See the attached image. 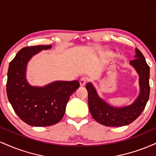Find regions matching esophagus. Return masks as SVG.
<instances>
[{"label": "esophagus", "instance_id": "34e87169", "mask_svg": "<svg viewBox=\"0 0 156 156\" xmlns=\"http://www.w3.org/2000/svg\"><path fill=\"white\" fill-rule=\"evenodd\" d=\"M87 81H88V78H86V77H82V78H80V80H79L80 85L81 86V87H83V86H85Z\"/></svg>", "mask_w": 156, "mask_h": 156}]
</instances>
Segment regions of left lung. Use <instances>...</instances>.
<instances>
[{"mask_svg":"<svg viewBox=\"0 0 156 156\" xmlns=\"http://www.w3.org/2000/svg\"><path fill=\"white\" fill-rule=\"evenodd\" d=\"M136 55L130 64L135 68L139 76L140 92L132 104L122 107H114L99 97L92 83H88L89 108L92 117L100 124L109 127H119L129 125L139 117L147 103L150 96V67L144 55L136 48Z\"/></svg>","mask_w":156,"mask_h":156,"instance_id":"obj_1","label":"left lung"}]
</instances>
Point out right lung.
I'll return each mask as SVG.
<instances>
[{
    "instance_id": "1",
    "label": "right lung",
    "mask_w": 156,
    "mask_h": 156,
    "mask_svg": "<svg viewBox=\"0 0 156 156\" xmlns=\"http://www.w3.org/2000/svg\"><path fill=\"white\" fill-rule=\"evenodd\" d=\"M50 48L51 44L23 48L9 66L6 83L9 101L17 116L31 126L58 123L64 117L69 97L80 87L78 80H57L41 87L28 83L26 77L28 62L39 52Z\"/></svg>"
}]
</instances>
